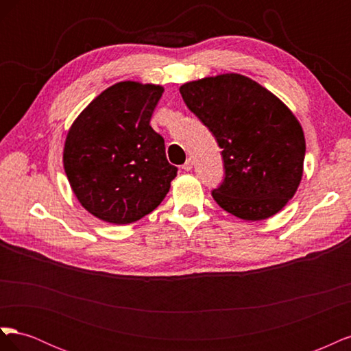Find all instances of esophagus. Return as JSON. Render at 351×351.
Masks as SVG:
<instances>
[{"mask_svg":"<svg viewBox=\"0 0 351 351\" xmlns=\"http://www.w3.org/2000/svg\"><path fill=\"white\" fill-rule=\"evenodd\" d=\"M192 168H193V159L189 158L187 161L184 162V165H183V169H184V171H190V169H192Z\"/></svg>","mask_w":351,"mask_h":351,"instance_id":"34e87169","label":"esophagus"}]
</instances>
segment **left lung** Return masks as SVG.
Masks as SVG:
<instances>
[{
  "mask_svg": "<svg viewBox=\"0 0 351 351\" xmlns=\"http://www.w3.org/2000/svg\"><path fill=\"white\" fill-rule=\"evenodd\" d=\"M180 93L222 149L226 177L212 192L217 204L244 221L278 214L303 177L306 141L291 110L239 73L187 82Z\"/></svg>",
  "mask_w": 351,
  "mask_h": 351,
  "instance_id": "8db88e82",
  "label": "left lung"
}]
</instances>
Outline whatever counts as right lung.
I'll return each instance as SVG.
<instances>
[{"mask_svg":"<svg viewBox=\"0 0 351 351\" xmlns=\"http://www.w3.org/2000/svg\"><path fill=\"white\" fill-rule=\"evenodd\" d=\"M164 88L133 80L99 93L70 125L62 164L89 214L115 226L139 221L161 204L177 168L149 125Z\"/></svg>","mask_w":351,"mask_h":351,"instance_id":"right-lung-1","label":"right lung"}]
</instances>
